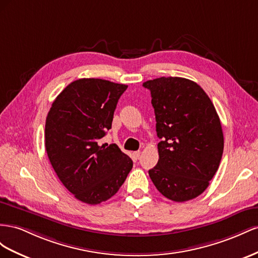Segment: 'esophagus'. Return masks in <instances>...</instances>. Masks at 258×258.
I'll list each match as a JSON object with an SVG mask.
<instances>
[{
  "instance_id": "34e87169",
  "label": "esophagus",
  "mask_w": 258,
  "mask_h": 258,
  "mask_svg": "<svg viewBox=\"0 0 258 258\" xmlns=\"http://www.w3.org/2000/svg\"><path fill=\"white\" fill-rule=\"evenodd\" d=\"M139 156H141V151H135L133 152V158L134 160H137L139 158Z\"/></svg>"
}]
</instances>
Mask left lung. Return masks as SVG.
<instances>
[{
	"label": "left lung",
	"mask_w": 258,
	"mask_h": 258,
	"mask_svg": "<svg viewBox=\"0 0 258 258\" xmlns=\"http://www.w3.org/2000/svg\"><path fill=\"white\" fill-rule=\"evenodd\" d=\"M143 86L151 93L161 139L150 178L165 198L189 201L209 187L222 160L224 135L216 109L202 87L185 78L162 77Z\"/></svg>",
	"instance_id": "1"
}]
</instances>
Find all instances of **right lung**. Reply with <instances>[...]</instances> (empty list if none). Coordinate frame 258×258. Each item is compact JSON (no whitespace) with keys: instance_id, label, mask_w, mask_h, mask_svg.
<instances>
[{"instance_id":"add662e5","label":"right lung","mask_w":258,"mask_h":258,"mask_svg":"<svg viewBox=\"0 0 258 258\" xmlns=\"http://www.w3.org/2000/svg\"><path fill=\"white\" fill-rule=\"evenodd\" d=\"M126 88L107 80L79 79L58 95L47 113L45 149L50 164L62 185L84 203L107 201L133 167L115 144L99 146Z\"/></svg>"}]
</instances>
